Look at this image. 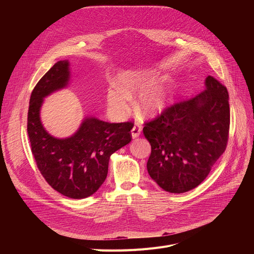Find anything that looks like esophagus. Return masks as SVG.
<instances>
[{"label": "esophagus", "mask_w": 254, "mask_h": 254, "mask_svg": "<svg viewBox=\"0 0 254 254\" xmlns=\"http://www.w3.org/2000/svg\"><path fill=\"white\" fill-rule=\"evenodd\" d=\"M140 134H141V127L139 125H135L134 127L131 128V137H132V139L139 137Z\"/></svg>", "instance_id": "obj_1"}]
</instances>
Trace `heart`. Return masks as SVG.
I'll return each mask as SVG.
<instances>
[{
    "label": "heart",
    "mask_w": 254,
    "mask_h": 254,
    "mask_svg": "<svg viewBox=\"0 0 254 254\" xmlns=\"http://www.w3.org/2000/svg\"><path fill=\"white\" fill-rule=\"evenodd\" d=\"M152 75L143 72H127L119 78V86L107 89L106 100L109 112L117 118L126 116L130 109V98L138 95L137 109L144 115L152 116L163 111L169 101L170 89L166 84H155Z\"/></svg>",
    "instance_id": "b5f03b06"
}]
</instances>
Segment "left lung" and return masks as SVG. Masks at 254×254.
I'll list each match as a JSON object with an SVG mask.
<instances>
[{"instance_id": "left-lung-1", "label": "left lung", "mask_w": 254, "mask_h": 254, "mask_svg": "<svg viewBox=\"0 0 254 254\" xmlns=\"http://www.w3.org/2000/svg\"><path fill=\"white\" fill-rule=\"evenodd\" d=\"M205 89L189 100L172 105L143 132L151 145L147 162L150 177L172 193H182L201 184L229 140V92L208 76Z\"/></svg>"}]
</instances>
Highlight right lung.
<instances>
[{"mask_svg": "<svg viewBox=\"0 0 254 254\" xmlns=\"http://www.w3.org/2000/svg\"><path fill=\"white\" fill-rule=\"evenodd\" d=\"M69 66L68 61L56 63L33 89L28 134L37 167L47 183L63 195L78 199L100 189L108 174L111 154L130 142L134 125L85 117L69 138L59 139L48 134L40 119V109L45 97L68 85Z\"/></svg>", "mask_w": 254, "mask_h": 254, "instance_id": "add662e5", "label": "right lung"}]
</instances>
